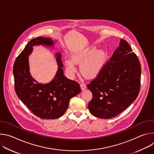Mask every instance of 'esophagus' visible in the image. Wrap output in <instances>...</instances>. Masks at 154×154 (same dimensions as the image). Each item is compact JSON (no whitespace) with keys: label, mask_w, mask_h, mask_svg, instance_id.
Wrapping results in <instances>:
<instances>
[{"label":"esophagus","mask_w":154,"mask_h":154,"mask_svg":"<svg viewBox=\"0 0 154 154\" xmlns=\"http://www.w3.org/2000/svg\"><path fill=\"white\" fill-rule=\"evenodd\" d=\"M80 87H81V89L82 90H84L86 88V86L85 84H83V83H81L80 84Z\"/></svg>","instance_id":"esophagus-1"}]
</instances>
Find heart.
Segmentation results:
<instances>
[{"label":"heart","instance_id":"b5f03b06","mask_svg":"<svg viewBox=\"0 0 154 154\" xmlns=\"http://www.w3.org/2000/svg\"><path fill=\"white\" fill-rule=\"evenodd\" d=\"M71 58H65L64 64L67 73L72 77L77 71L75 64H80L81 74L88 79L96 77L101 72L105 63L103 51L91 47L72 55Z\"/></svg>","mask_w":154,"mask_h":154}]
</instances>
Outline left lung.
I'll return each instance as SVG.
<instances>
[{"mask_svg": "<svg viewBox=\"0 0 154 154\" xmlns=\"http://www.w3.org/2000/svg\"><path fill=\"white\" fill-rule=\"evenodd\" d=\"M141 74L137 56L128 43L121 39L119 46L97 78L87 85L93 94L88 106L91 113L109 119L123 112L138 96Z\"/></svg>", "mask_w": 154, "mask_h": 154, "instance_id": "1", "label": "left lung"}]
</instances>
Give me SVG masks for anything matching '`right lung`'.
Listing matches in <instances>:
<instances>
[{
  "label": "right lung",
  "mask_w": 154,
  "mask_h": 154,
  "mask_svg": "<svg viewBox=\"0 0 154 154\" xmlns=\"http://www.w3.org/2000/svg\"><path fill=\"white\" fill-rule=\"evenodd\" d=\"M51 38L38 37L29 43L16 58L13 66L15 91L19 99L36 116L45 119H54L62 116L66 111L70 99L80 93L79 84L66 77L61 53H55L58 69L49 83L36 81L30 72L29 56L35 46L54 49Z\"/></svg>",
  "instance_id": "obj_1"
}]
</instances>
